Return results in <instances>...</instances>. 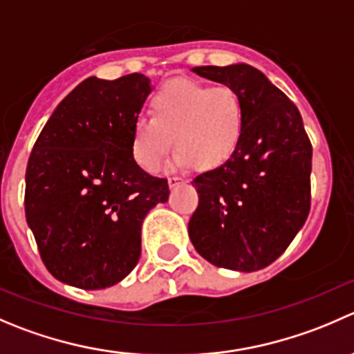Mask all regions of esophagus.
<instances>
[{"label":"esophagus","instance_id":"1","mask_svg":"<svg viewBox=\"0 0 354 354\" xmlns=\"http://www.w3.org/2000/svg\"><path fill=\"white\" fill-rule=\"evenodd\" d=\"M180 181H181L180 176H169L167 183H169L171 188H174V187H178V185H180Z\"/></svg>","mask_w":354,"mask_h":354}]
</instances>
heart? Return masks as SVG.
<instances>
[{
	"instance_id": "b5f03b06",
	"label": "heart",
	"mask_w": 354,
	"mask_h": 354,
	"mask_svg": "<svg viewBox=\"0 0 354 354\" xmlns=\"http://www.w3.org/2000/svg\"><path fill=\"white\" fill-rule=\"evenodd\" d=\"M150 118L136 119L131 152L145 171H157L173 147L174 166L214 169L235 153L243 133V104L228 86L178 79L150 98Z\"/></svg>"
}]
</instances>
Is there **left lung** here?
<instances>
[{
    "label": "left lung",
    "mask_w": 354,
    "mask_h": 354,
    "mask_svg": "<svg viewBox=\"0 0 354 354\" xmlns=\"http://www.w3.org/2000/svg\"><path fill=\"white\" fill-rule=\"evenodd\" d=\"M235 90L243 133L235 153L192 181L198 205L192 243L219 268L257 272L279 259L311 207V142L296 105L263 72L245 64L195 67Z\"/></svg>",
    "instance_id": "1"
}]
</instances>
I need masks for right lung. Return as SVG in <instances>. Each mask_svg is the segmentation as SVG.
<instances>
[{
	"instance_id": "add662e5",
	"label": "right lung",
	"mask_w": 354,
	"mask_h": 354,
	"mask_svg": "<svg viewBox=\"0 0 354 354\" xmlns=\"http://www.w3.org/2000/svg\"><path fill=\"white\" fill-rule=\"evenodd\" d=\"M150 93L147 75L88 77L41 129L26 169V219L48 272L84 290L133 272L147 212L169 197L166 178L135 162L131 129Z\"/></svg>"
}]
</instances>
